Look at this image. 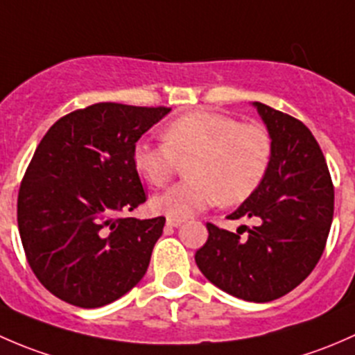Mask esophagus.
I'll return each instance as SVG.
<instances>
[{
    "label": "esophagus",
    "instance_id": "obj_1",
    "mask_svg": "<svg viewBox=\"0 0 355 355\" xmlns=\"http://www.w3.org/2000/svg\"><path fill=\"white\" fill-rule=\"evenodd\" d=\"M182 224V218H176V217H167V225L171 227H178V225Z\"/></svg>",
    "mask_w": 355,
    "mask_h": 355
}]
</instances>
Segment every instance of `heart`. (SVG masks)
<instances>
[{
	"label": "heart",
	"mask_w": 355,
	"mask_h": 355,
	"mask_svg": "<svg viewBox=\"0 0 355 355\" xmlns=\"http://www.w3.org/2000/svg\"><path fill=\"white\" fill-rule=\"evenodd\" d=\"M272 157L273 138L265 126L211 111L179 116L164 130V144L141 138L131 153L138 176L155 188L166 186L181 162H189V179L152 200L153 210L176 218L218 202H246L261 186Z\"/></svg>",
	"instance_id": "1"
}]
</instances>
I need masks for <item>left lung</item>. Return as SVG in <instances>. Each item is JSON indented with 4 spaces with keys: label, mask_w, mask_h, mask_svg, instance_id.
<instances>
[{
    "label": "left lung",
    "mask_w": 355,
    "mask_h": 355,
    "mask_svg": "<svg viewBox=\"0 0 355 355\" xmlns=\"http://www.w3.org/2000/svg\"><path fill=\"white\" fill-rule=\"evenodd\" d=\"M273 138L261 186L227 218L253 227L229 232L208 222L195 259L214 286L250 302H268L295 288L316 266L334 220L335 191L324 155L304 123L253 102Z\"/></svg>",
    "instance_id": "1"
}]
</instances>
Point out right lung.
Masks as SVG:
<instances>
[{
    "label": "right lung",
    "instance_id": "obj_1",
    "mask_svg": "<svg viewBox=\"0 0 355 355\" xmlns=\"http://www.w3.org/2000/svg\"><path fill=\"white\" fill-rule=\"evenodd\" d=\"M171 107L98 102L49 128L18 189L25 258L53 295L101 308L145 275L166 217L124 214L147 200L133 147Z\"/></svg>",
    "mask_w": 355,
    "mask_h": 355
}]
</instances>
